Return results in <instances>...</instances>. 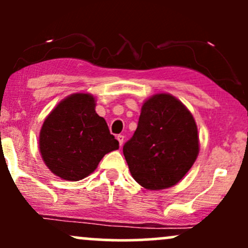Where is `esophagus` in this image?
Wrapping results in <instances>:
<instances>
[{
    "mask_svg": "<svg viewBox=\"0 0 248 248\" xmlns=\"http://www.w3.org/2000/svg\"><path fill=\"white\" fill-rule=\"evenodd\" d=\"M116 140L119 141V144H120V147L124 144V135H118L116 136Z\"/></svg>",
    "mask_w": 248,
    "mask_h": 248,
    "instance_id": "34e87169",
    "label": "esophagus"
}]
</instances>
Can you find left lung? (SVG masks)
<instances>
[{"instance_id":"8db88e82","label":"left lung","mask_w":248,"mask_h":248,"mask_svg":"<svg viewBox=\"0 0 248 248\" xmlns=\"http://www.w3.org/2000/svg\"><path fill=\"white\" fill-rule=\"evenodd\" d=\"M198 153L195 119L168 93H158L143 102L138 128L124 146L133 178L148 190L177 184L191 169Z\"/></svg>"}]
</instances>
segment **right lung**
<instances>
[{"mask_svg":"<svg viewBox=\"0 0 248 248\" xmlns=\"http://www.w3.org/2000/svg\"><path fill=\"white\" fill-rule=\"evenodd\" d=\"M119 149L104 118L95 112V98L75 93L51 110L39 133V152L46 167L65 181L91 175L101 158Z\"/></svg>","mask_w":248,"mask_h":248,"instance_id":"right-lung-1","label":"right lung"}]
</instances>
